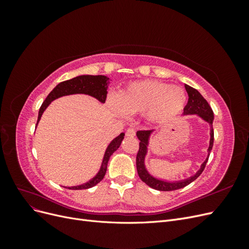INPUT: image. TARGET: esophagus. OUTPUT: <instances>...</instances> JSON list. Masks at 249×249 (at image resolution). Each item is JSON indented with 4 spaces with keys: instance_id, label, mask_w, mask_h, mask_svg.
I'll return each mask as SVG.
<instances>
[{
    "instance_id": "1",
    "label": "esophagus",
    "mask_w": 249,
    "mask_h": 249,
    "mask_svg": "<svg viewBox=\"0 0 249 249\" xmlns=\"http://www.w3.org/2000/svg\"><path fill=\"white\" fill-rule=\"evenodd\" d=\"M125 133H126V136L129 137H134L135 135H136V131H135V129H133V127H129Z\"/></svg>"
}]
</instances>
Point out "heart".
I'll return each instance as SVG.
<instances>
[{"label": "heart", "instance_id": "1", "mask_svg": "<svg viewBox=\"0 0 249 249\" xmlns=\"http://www.w3.org/2000/svg\"><path fill=\"white\" fill-rule=\"evenodd\" d=\"M186 102L187 94L182 87L146 80L131 83L110 105L118 113L145 115L148 122L161 124L179 114Z\"/></svg>", "mask_w": 249, "mask_h": 249}]
</instances>
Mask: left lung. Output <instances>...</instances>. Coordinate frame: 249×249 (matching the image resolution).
<instances>
[{
  "instance_id": "left-lung-1",
  "label": "left lung",
  "mask_w": 249,
  "mask_h": 249,
  "mask_svg": "<svg viewBox=\"0 0 249 249\" xmlns=\"http://www.w3.org/2000/svg\"><path fill=\"white\" fill-rule=\"evenodd\" d=\"M186 91L188 93V103L186 107L184 108V115H197L200 117L203 122H206L210 125V143L208 148V157L206 158L205 162L200 165V168L196 171L194 176L184 178L180 180H166L162 178H158L154 176L150 175L148 170L145 167V157L148 152V145H149V139L152 134L155 132L152 131H138L137 137L140 140L139 142V150L136 157V166L138 176L141 178L142 182H144L150 188H154L156 190L159 191H173L184 188L187 185L192 183L193 180L196 179L203 171L206 167V164L209 160V156L211 150L213 147L214 142V131H213V120H214V113L213 110L211 109L208 102L203 99V96L197 91L196 89L192 88L189 85H185Z\"/></svg>"
}]
</instances>
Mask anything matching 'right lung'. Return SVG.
Wrapping results in <instances>:
<instances>
[{"instance_id":"1","label":"right lung","mask_w":249,"mask_h":249,"mask_svg":"<svg viewBox=\"0 0 249 249\" xmlns=\"http://www.w3.org/2000/svg\"><path fill=\"white\" fill-rule=\"evenodd\" d=\"M109 84H110L109 78L106 76H102V74H100V76L83 74V76H79L73 79L59 83V84L53 89L50 92V94L47 96L46 101L42 103L38 112V119H37L36 126L38 124L43 112L46 111V109L49 107V105L53 101H55L56 99H59V97L61 96L71 95V94H88L90 96L94 97V99H96L102 104H104L107 97V89ZM124 133H122L109 143V145L106 148V152H105V155L103 158L101 168L99 172H97L91 179H89L88 182L78 186L64 187V188H69V189H71V190H82V189H88V188H91L99 184L104 178L105 175H106L107 165H108L110 157L120 146V144H122V141L124 140Z\"/></svg>"}]
</instances>
